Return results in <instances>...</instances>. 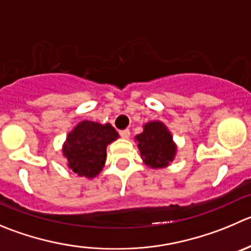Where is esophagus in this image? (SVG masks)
Wrapping results in <instances>:
<instances>
[{
  "label": "esophagus",
  "mask_w": 251,
  "mask_h": 251,
  "mask_svg": "<svg viewBox=\"0 0 251 251\" xmlns=\"http://www.w3.org/2000/svg\"><path fill=\"white\" fill-rule=\"evenodd\" d=\"M119 134H121V137L124 138V139H128L130 135V132H129V129H123L119 132Z\"/></svg>",
  "instance_id": "esophagus-1"
}]
</instances>
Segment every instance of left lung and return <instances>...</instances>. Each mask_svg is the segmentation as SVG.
Instances as JSON below:
<instances>
[{
  "mask_svg": "<svg viewBox=\"0 0 251 251\" xmlns=\"http://www.w3.org/2000/svg\"><path fill=\"white\" fill-rule=\"evenodd\" d=\"M143 163L150 169L168 168L177 152L173 134L161 121H150L143 126V132L134 138Z\"/></svg>",
  "mask_w": 251,
  "mask_h": 251,
  "instance_id": "obj_1",
  "label": "left lung"
}]
</instances>
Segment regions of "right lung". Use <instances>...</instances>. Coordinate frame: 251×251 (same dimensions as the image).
Instances as JSON below:
<instances>
[{
    "mask_svg": "<svg viewBox=\"0 0 251 251\" xmlns=\"http://www.w3.org/2000/svg\"><path fill=\"white\" fill-rule=\"evenodd\" d=\"M118 138L119 134L109 123L81 121L66 135L61 148L66 165L80 177H96L106 163L107 145Z\"/></svg>",
    "mask_w": 251,
    "mask_h": 251,
    "instance_id": "right-lung-1",
    "label": "right lung"
}]
</instances>
